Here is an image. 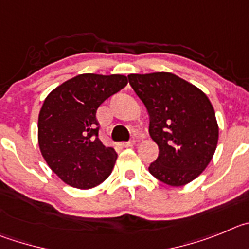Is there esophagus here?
<instances>
[{"mask_svg":"<svg viewBox=\"0 0 249 249\" xmlns=\"http://www.w3.org/2000/svg\"><path fill=\"white\" fill-rule=\"evenodd\" d=\"M135 145V141L131 140V141H126V142H122V146L123 147H131Z\"/></svg>","mask_w":249,"mask_h":249,"instance_id":"1","label":"esophagus"}]
</instances>
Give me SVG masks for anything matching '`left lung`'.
Returning a JSON list of instances; mask_svg holds the SVG:
<instances>
[{"label": "left lung", "instance_id": "1", "mask_svg": "<svg viewBox=\"0 0 249 249\" xmlns=\"http://www.w3.org/2000/svg\"><path fill=\"white\" fill-rule=\"evenodd\" d=\"M127 78L146 108L149 134L159 146L150 174L170 186L191 182L212 160L218 141L210 99L191 83L167 71Z\"/></svg>", "mask_w": 249, "mask_h": 249}]
</instances>
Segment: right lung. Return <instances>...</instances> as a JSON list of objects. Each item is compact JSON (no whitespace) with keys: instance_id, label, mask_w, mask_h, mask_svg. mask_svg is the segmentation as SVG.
Here are the masks:
<instances>
[{"instance_id":"obj_1","label":"right lung","mask_w":249,"mask_h":249,"mask_svg":"<svg viewBox=\"0 0 249 249\" xmlns=\"http://www.w3.org/2000/svg\"><path fill=\"white\" fill-rule=\"evenodd\" d=\"M127 77L87 73L67 80L49 93L38 116V144L48 166L71 187H95L111 174L113 147L98 138L97 110L122 90Z\"/></svg>"}]
</instances>
